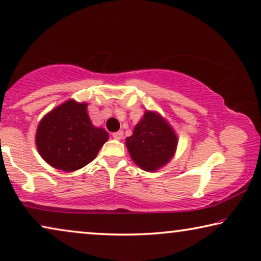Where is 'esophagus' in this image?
Segmentation results:
<instances>
[{
  "label": "esophagus",
  "instance_id": "1",
  "mask_svg": "<svg viewBox=\"0 0 261 261\" xmlns=\"http://www.w3.org/2000/svg\"><path fill=\"white\" fill-rule=\"evenodd\" d=\"M113 138L114 139H117V140H120V139L123 138V132L122 130L115 132V133H113Z\"/></svg>",
  "mask_w": 261,
  "mask_h": 261
}]
</instances>
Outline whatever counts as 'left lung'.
<instances>
[{"label":"left lung","instance_id":"1","mask_svg":"<svg viewBox=\"0 0 261 261\" xmlns=\"http://www.w3.org/2000/svg\"><path fill=\"white\" fill-rule=\"evenodd\" d=\"M177 145L178 138L172 126L159 113L151 110H146L133 134L126 139L132 160L147 172H154L169 164Z\"/></svg>","mask_w":261,"mask_h":261}]
</instances>
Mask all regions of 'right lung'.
I'll list each match as a JSON object with an SVG mask.
<instances>
[{
	"mask_svg": "<svg viewBox=\"0 0 261 261\" xmlns=\"http://www.w3.org/2000/svg\"><path fill=\"white\" fill-rule=\"evenodd\" d=\"M88 103L67 99L46 114L38 124L35 145L48 165L65 172L80 170L96 158L109 134L95 127Z\"/></svg>",
	"mask_w": 261,
	"mask_h": 261,
	"instance_id": "obj_1",
	"label": "right lung"
}]
</instances>
